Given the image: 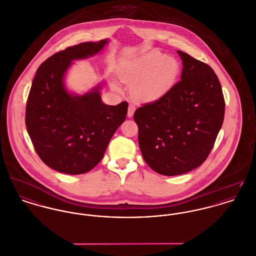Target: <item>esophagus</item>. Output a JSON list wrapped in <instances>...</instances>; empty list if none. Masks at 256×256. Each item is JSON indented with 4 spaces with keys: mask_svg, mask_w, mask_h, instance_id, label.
Segmentation results:
<instances>
[{
    "mask_svg": "<svg viewBox=\"0 0 256 256\" xmlns=\"http://www.w3.org/2000/svg\"><path fill=\"white\" fill-rule=\"evenodd\" d=\"M136 106L134 104H130L128 105V117H132L134 114V111H136Z\"/></svg>",
    "mask_w": 256,
    "mask_h": 256,
    "instance_id": "1",
    "label": "esophagus"
}]
</instances>
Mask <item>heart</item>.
Returning <instances> with one entry per match:
<instances>
[{
  "label": "heart",
  "mask_w": 256,
  "mask_h": 256,
  "mask_svg": "<svg viewBox=\"0 0 256 256\" xmlns=\"http://www.w3.org/2000/svg\"><path fill=\"white\" fill-rule=\"evenodd\" d=\"M179 70V63L174 58L153 52L143 59L124 65L118 75L124 84L132 88L136 98L153 100L174 84ZM112 86L120 90L116 84L113 82Z\"/></svg>",
  "instance_id": "1"
}]
</instances>
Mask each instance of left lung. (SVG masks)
Returning a JSON list of instances; mask_svg holds the SVG:
<instances>
[{"label":"left lung","mask_w":256,"mask_h":256,"mask_svg":"<svg viewBox=\"0 0 256 256\" xmlns=\"http://www.w3.org/2000/svg\"><path fill=\"white\" fill-rule=\"evenodd\" d=\"M177 52L183 64L181 80L134 115L144 160L166 176L191 172L206 160L225 113L222 88L212 68Z\"/></svg>","instance_id":"left-lung-1"}]
</instances>
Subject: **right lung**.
I'll use <instances>...</instances> for the list:
<instances>
[{
    "label": "right lung",
    "mask_w": 256,
    "mask_h": 256,
    "mask_svg": "<svg viewBox=\"0 0 256 256\" xmlns=\"http://www.w3.org/2000/svg\"><path fill=\"white\" fill-rule=\"evenodd\" d=\"M107 42H82L54 54L40 65L32 82L25 113L27 132L40 160L59 172L76 176L92 170L126 117L128 102L104 104L100 86L82 96L64 86L72 61L98 54Z\"/></svg>",
    "instance_id": "add662e5"
}]
</instances>
